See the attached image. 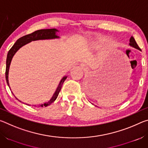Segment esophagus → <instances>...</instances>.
Masks as SVG:
<instances>
[{
	"instance_id": "esophagus-1",
	"label": "esophagus",
	"mask_w": 148,
	"mask_h": 148,
	"mask_svg": "<svg viewBox=\"0 0 148 148\" xmlns=\"http://www.w3.org/2000/svg\"><path fill=\"white\" fill-rule=\"evenodd\" d=\"M80 66H81V67H82V69H86V68H85V67H86V66H85V65L84 64H80Z\"/></svg>"
}]
</instances>
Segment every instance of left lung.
I'll list each match as a JSON object with an SVG mask.
<instances>
[{"instance_id":"8db88e82","label":"left lung","mask_w":148,"mask_h":148,"mask_svg":"<svg viewBox=\"0 0 148 148\" xmlns=\"http://www.w3.org/2000/svg\"><path fill=\"white\" fill-rule=\"evenodd\" d=\"M129 42H130V43H129L130 46L134 47V48H136V49H139V50H141V49H140V47H139V46H138V44H136V41H135V40H134V38H133V37H132V36L131 37Z\"/></svg>"}]
</instances>
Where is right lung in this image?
<instances>
[{"label": "right lung", "instance_id": "add662e5", "mask_svg": "<svg viewBox=\"0 0 148 148\" xmlns=\"http://www.w3.org/2000/svg\"><path fill=\"white\" fill-rule=\"evenodd\" d=\"M57 32H59V31L58 30H57L56 29L38 30V31H34L31 34H29L25 35V36H22L17 40L16 43L14 44V46L12 47V48L9 50L8 55H7L6 67V72H5V74H6V79L7 84H8L9 87H10V85H9V82H8V72H9V69H10V65L12 58H13L15 53L18 51V49L19 48H21L22 46H25V44H28L32 41L38 40L58 38L59 37L56 34ZM66 79V76H64L62 77V79L61 80V82H60L58 87H57L56 92H55V93L53 94V97H51V99H50L48 102H46V103L44 104L38 105L37 106L38 107L47 106L51 104L52 102H53L55 101H56V99L57 98V97H58V95L60 91H61L62 84H63L64 82L65 81V79ZM33 106L37 107L36 105H33Z\"/></svg>", "mask_w": 148, "mask_h": 148}]
</instances>
